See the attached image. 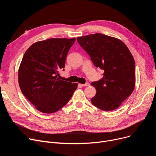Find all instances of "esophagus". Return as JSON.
<instances>
[{"label": "esophagus", "instance_id": "obj_1", "mask_svg": "<svg viewBox=\"0 0 156 156\" xmlns=\"http://www.w3.org/2000/svg\"><path fill=\"white\" fill-rule=\"evenodd\" d=\"M81 85L82 86V87H88V86H90V83H88V82H87V83H85V84H81Z\"/></svg>", "mask_w": 156, "mask_h": 156}]
</instances>
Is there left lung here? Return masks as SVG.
Masks as SVG:
<instances>
[{
	"instance_id": "left-lung-1",
	"label": "left lung",
	"mask_w": 156,
	"mask_h": 156,
	"mask_svg": "<svg viewBox=\"0 0 156 156\" xmlns=\"http://www.w3.org/2000/svg\"><path fill=\"white\" fill-rule=\"evenodd\" d=\"M103 77L93 81L97 90L92 104L103 111H112L132 94L135 85V63L127 46L119 39L101 34L77 38Z\"/></svg>"
}]
</instances>
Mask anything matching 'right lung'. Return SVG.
Segmentation results:
<instances>
[{"label": "right lung", "mask_w": 156, "mask_h": 156, "mask_svg": "<svg viewBox=\"0 0 156 156\" xmlns=\"http://www.w3.org/2000/svg\"><path fill=\"white\" fill-rule=\"evenodd\" d=\"M73 38H51L31 45L24 53L18 71L21 90L39 111L53 113L71 98L77 83L61 80Z\"/></svg>", "instance_id": "add662e5"}]
</instances>
